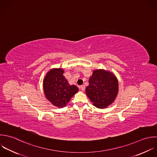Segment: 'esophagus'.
Listing matches in <instances>:
<instances>
[{
  "label": "esophagus",
  "instance_id": "1",
  "mask_svg": "<svg viewBox=\"0 0 157 157\" xmlns=\"http://www.w3.org/2000/svg\"><path fill=\"white\" fill-rule=\"evenodd\" d=\"M80 88H81V89L82 91H84V90H85V86H84V85L81 86L80 87Z\"/></svg>",
  "mask_w": 157,
  "mask_h": 157
}]
</instances>
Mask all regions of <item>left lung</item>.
Segmentation results:
<instances>
[{
	"mask_svg": "<svg viewBox=\"0 0 157 157\" xmlns=\"http://www.w3.org/2000/svg\"><path fill=\"white\" fill-rule=\"evenodd\" d=\"M89 82L86 95L95 107L103 109L112 104L119 90L118 81L113 73L105 70H94Z\"/></svg>",
	"mask_w": 157,
	"mask_h": 157,
	"instance_id": "left-lung-1",
	"label": "left lung"
}]
</instances>
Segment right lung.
<instances>
[{
	"instance_id": "add662e5",
	"label": "right lung",
	"mask_w": 157,
	"mask_h": 157,
	"mask_svg": "<svg viewBox=\"0 0 157 157\" xmlns=\"http://www.w3.org/2000/svg\"><path fill=\"white\" fill-rule=\"evenodd\" d=\"M62 68H53L48 71L43 80V89L46 98L58 108L64 107L71 98L79 90L75 86H70L63 75Z\"/></svg>"
}]
</instances>
